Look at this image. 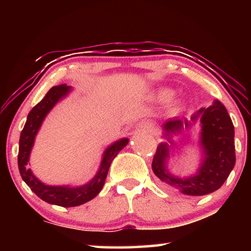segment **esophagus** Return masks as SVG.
<instances>
[{"label":"esophagus","instance_id":"1","mask_svg":"<svg viewBox=\"0 0 251 251\" xmlns=\"http://www.w3.org/2000/svg\"><path fill=\"white\" fill-rule=\"evenodd\" d=\"M136 129L141 130V131H145V133H151L152 129V125L148 122H141L138 124H136Z\"/></svg>","mask_w":251,"mask_h":251}]
</instances>
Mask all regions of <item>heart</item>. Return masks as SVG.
I'll list each match as a JSON object with an SVG mask.
<instances>
[{"label":"heart","mask_w":251,"mask_h":251,"mask_svg":"<svg viewBox=\"0 0 251 251\" xmlns=\"http://www.w3.org/2000/svg\"><path fill=\"white\" fill-rule=\"evenodd\" d=\"M173 95H174V91L172 88L161 87V88H158V90L154 93L152 97H154V100L158 101V103H165V101L171 100ZM182 107H184V100H182V99L174 100L171 104V107H169V113L173 114V115H176V114L180 112Z\"/></svg>","instance_id":"heart-1"}]
</instances>
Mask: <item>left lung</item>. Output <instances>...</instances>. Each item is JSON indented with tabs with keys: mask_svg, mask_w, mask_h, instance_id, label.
Wrapping results in <instances>:
<instances>
[{
	"mask_svg": "<svg viewBox=\"0 0 251 251\" xmlns=\"http://www.w3.org/2000/svg\"><path fill=\"white\" fill-rule=\"evenodd\" d=\"M197 120L202 128L200 133L202 161L193 176H176L168 169V160L175 148L172 136L188 130ZM161 127L163 137L167 138V142L157 146L151 164L152 172L160 181L188 196H203L219 189L236 163L235 129L226 107L215 100L209 107L201 108L190 118H169Z\"/></svg>",
	"mask_w": 251,
	"mask_h": 251,
	"instance_id": "1",
	"label": "left lung"
}]
</instances>
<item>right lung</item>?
<instances>
[{
	"label": "right lung",
	"mask_w": 251,
	"mask_h": 251,
	"mask_svg": "<svg viewBox=\"0 0 251 251\" xmlns=\"http://www.w3.org/2000/svg\"><path fill=\"white\" fill-rule=\"evenodd\" d=\"M71 91L72 87L67 86L66 84L54 86L48 92L44 99L31 109V112L27 115L24 128L20 136L18 156L21 177L32 189V192L37 195L42 201L62 207L79 206L95 198L103 188L113 159L128 144L129 141L128 138H121L110 144L103 152L99 171L86 184L73 187L69 185L50 186L42 182L39 178L34 175L31 168H28L29 156H31L34 142H35L36 135L39 133L48 114L59 100L65 99Z\"/></svg>",
	"instance_id": "right-lung-1"
}]
</instances>
